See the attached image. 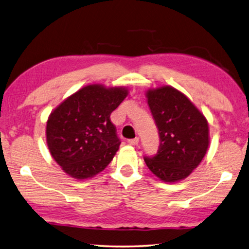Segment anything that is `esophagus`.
<instances>
[{"label":"esophagus","mask_w":249,"mask_h":249,"mask_svg":"<svg viewBox=\"0 0 249 249\" xmlns=\"http://www.w3.org/2000/svg\"><path fill=\"white\" fill-rule=\"evenodd\" d=\"M129 144H132V146H136V144H138L139 142V139L136 137V138H133V139H128L127 142Z\"/></svg>","instance_id":"34e87169"}]
</instances>
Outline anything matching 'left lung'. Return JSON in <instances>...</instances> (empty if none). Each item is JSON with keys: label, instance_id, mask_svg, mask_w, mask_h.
Returning <instances> with one entry per match:
<instances>
[{"label": "left lung", "instance_id": "8db88e82", "mask_svg": "<svg viewBox=\"0 0 249 249\" xmlns=\"http://www.w3.org/2000/svg\"><path fill=\"white\" fill-rule=\"evenodd\" d=\"M146 97L160 146L156 156L143 160L158 178L176 183L191 175L206 156L210 142L208 122L183 92L171 86L148 89Z\"/></svg>", "mask_w": 249, "mask_h": 249}]
</instances>
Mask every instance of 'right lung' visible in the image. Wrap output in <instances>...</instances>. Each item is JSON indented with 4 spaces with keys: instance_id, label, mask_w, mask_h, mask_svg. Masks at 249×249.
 <instances>
[{
    "instance_id": "1",
    "label": "right lung",
    "mask_w": 249,
    "mask_h": 249,
    "mask_svg": "<svg viewBox=\"0 0 249 249\" xmlns=\"http://www.w3.org/2000/svg\"><path fill=\"white\" fill-rule=\"evenodd\" d=\"M127 94L125 87L88 85L51 112L46 129L48 148L66 174L87 179L109 165L121 143L110 115Z\"/></svg>"
}]
</instances>
